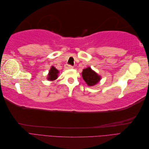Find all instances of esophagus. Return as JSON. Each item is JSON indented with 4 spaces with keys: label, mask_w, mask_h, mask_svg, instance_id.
I'll return each instance as SVG.
<instances>
[{
    "label": "esophagus",
    "mask_w": 149,
    "mask_h": 149,
    "mask_svg": "<svg viewBox=\"0 0 149 149\" xmlns=\"http://www.w3.org/2000/svg\"><path fill=\"white\" fill-rule=\"evenodd\" d=\"M73 66L71 65H67L66 66V69H73Z\"/></svg>",
    "instance_id": "esophagus-1"
}]
</instances>
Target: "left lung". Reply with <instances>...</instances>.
Segmentation results:
<instances>
[{
    "label": "left lung",
    "instance_id": "left-lung-1",
    "mask_svg": "<svg viewBox=\"0 0 149 149\" xmlns=\"http://www.w3.org/2000/svg\"><path fill=\"white\" fill-rule=\"evenodd\" d=\"M82 76L84 81L89 86H93L96 85L101 79V76L98 75L90 67L83 70Z\"/></svg>",
    "mask_w": 149,
    "mask_h": 149
}]
</instances>
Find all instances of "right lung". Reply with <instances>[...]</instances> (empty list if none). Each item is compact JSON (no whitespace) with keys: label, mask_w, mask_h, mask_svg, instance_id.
I'll list each match as a JSON object with an SVG mask.
<instances>
[{"label":"right lung","mask_w":149,"mask_h":149,"mask_svg":"<svg viewBox=\"0 0 149 149\" xmlns=\"http://www.w3.org/2000/svg\"><path fill=\"white\" fill-rule=\"evenodd\" d=\"M59 73V71L56 70L54 66H52L50 70L49 71L47 79L49 81H54L58 78V74Z\"/></svg>","instance_id":"1"}]
</instances>
